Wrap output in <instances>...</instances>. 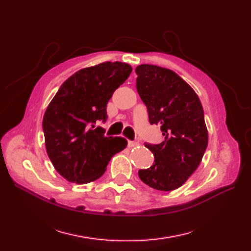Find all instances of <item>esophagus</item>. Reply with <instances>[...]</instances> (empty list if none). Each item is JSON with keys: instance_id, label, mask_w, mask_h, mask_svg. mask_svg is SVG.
Here are the masks:
<instances>
[{"instance_id": "34e87169", "label": "esophagus", "mask_w": 251, "mask_h": 251, "mask_svg": "<svg viewBox=\"0 0 251 251\" xmlns=\"http://www.w3.org/2000/svg\"><path fill=\"white\" fill-rule=\"evenodd\" d=\"M136 146H138V142L133 141V140H127V147L128 148H134Z\"/></svg>"}]
</instances>
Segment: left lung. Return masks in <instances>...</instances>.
<instances>
[{
  "mask_svg": "<svg viewBox=\"0 0 251 251\" xmlns=\"http://www.w3.org/2000/svg\"><path fill=\"white\" fill-rule=\"evenodd\" d=\"M135 72L150 124L160 126L164 136L161 143H144L154 155V163L139 170L138 176L157 191H174L192 176L207 148L202 104L191 86L172 70L140 65Z\"/></svg>",
  "mask_w": 251,
  "mask_h": 251,
  "instance_id": "8db88e82",
  "label": "left lung"
}]
</instances>
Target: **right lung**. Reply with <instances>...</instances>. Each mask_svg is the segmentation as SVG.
I'll use <instances>...</instances> for the list:
<instances>
[{
	"mask_svg": "<svg viewBox=\"0 0 251 251\" xmlns=\"http://www.w3.org/2000/svg\"><path fill=\"white\" fill-rule=\"evenodd\" d=\"M132 67L102 63L68 78L53 97L43 118L47 154L59 175L73 183L101 177L111 158L126 147L121 137H105L107 103L126 80Z\"/></svg>",
	"mask_w": 251,
	"mask_h": 251,
	"instance_id": "1",
	"label": "right lung"
}]
</instances>
